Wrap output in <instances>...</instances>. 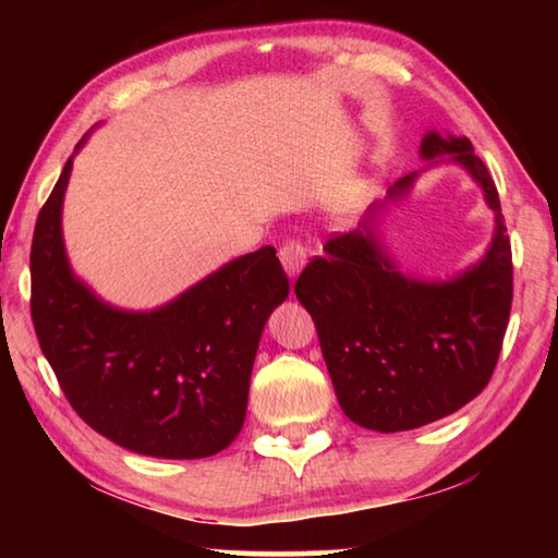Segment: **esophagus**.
<instances>
[{
  "label": "esophagus",
  "mask_w": 558,
  "mask_h": 558,
  "mask_svg": "<svg viewBox=\"0 0 558 558\" xmlns=\"http://www.w3.org/2000/svg\"><path fill=\"white\" fill-rule=\"evenodd\" d=\"M306 258H310V252H306L304 242L300 240H288L286 244L280 246V260H282V268L290 278H298L302 268L306 266Z\"/></svg>",
  "instance_id": "1"
}]
</instances>
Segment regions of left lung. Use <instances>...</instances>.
<instances>
[{
  "instance_id": "left-lung-1",
  "label": "left lung",
  "mask_w": 558,
  "mask_h": 558,
  "mask_svg": "<svg viewBox=\"0 0 558 558\" xmlns=\"http://www.w3.org/2000/svg\"><path fill=\"white\" fill-rule=\"evenodd\" d=\"M426 165L388 189L360 228L328 240L294 294L316 324L342 412L364 429L393 434L453 414L482 393L499 360L513 302L511 242L494 180L470 138L426 132ZM458 163L495 210V234L477 265L446 281L408 277L383 246L388 205L436 163Z\"/></svg>"
}]
</instances>
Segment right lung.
<instances>
[{
    "label": "right lung",
    "mask_w": 558,
    "mask_h": 558,
    "mask_svg": "<svg viewBox=\"0 0 558 558\" xmlns=\"http://www.w3.org/2000/svg\"><path fill=\"white\" fill-rule=\"evenodd\" d=\"M74 156L31 246V314L45 360L78 417L117 446L170 460L216 456L242 429L260 333L290 294L276 248L232 258L156 310L112 306L66 256L62 208Z\"/></svg>",
    "instance_id": "1"
}]
</instances>
